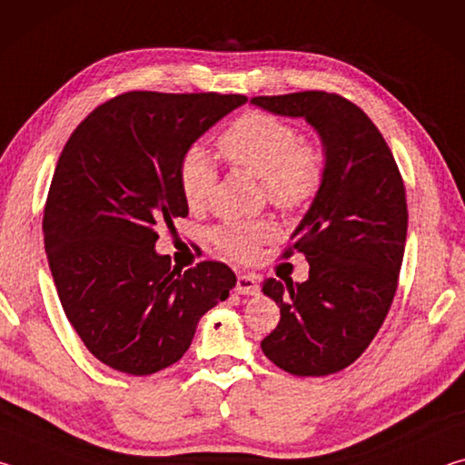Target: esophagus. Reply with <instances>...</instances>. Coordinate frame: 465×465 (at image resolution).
I'll return each instance as SVG.
<instances>
[{
    "mask_svg": "<svg viewBox=\"0 0 465 465\" xmlns=\"http://www.w3.org/2000/svg\"><path fill=\"white\" fill-rule=\"evenodd\" d=\"M235 293L238 295H256L258 293V281L254 274H238V282H235Z\"/></svg>",
    "mask_w": 465,
    "mask_h": 465,
    "instance_id": "esophagus-1",
    "label": "esophagus"
}]
</instances>
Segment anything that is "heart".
I'll use <instances>...</instances> for the list:
<instances>
[{"mask_svg":"<svg viewBox=\"0 0 465 465\" xmlns=\"http://www.w3.org/2000/svg\"><path fill=\"white\" fill-rule=\"evenodd\" d=\"M227 162L262 180L264 193L279 209L295 211L308 204L324 180V155L302 141L299 131L277 116L250 113L235 121L219 139ZM180 191L191 207H201L213 191L217 172L201 147H191L180 160ZM271 223H227L213 232L217 248L233 258H250L258 243L271 238Z\"/></svg>","mask_w":465,"mask_h":465,"instance_id":"obj_1","label":"heart"}]
</instances>
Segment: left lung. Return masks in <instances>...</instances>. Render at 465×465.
<instances>
[{
    "label": "left lung",
    "instance_id": "left-lung-1",
    "mask_svg": "<svg viewBox=\"0 0 465 465\" xmlns=\"http://www.w3.org/2000/svg\"><path fill=\"white\" fill-rule=\"evenodd\" d=\"M250 104L303 119L324 152V180L289 238L308 258L310 277L262 281V293L281 308L262 352L299 377L336 373L373 341L396 293L408 230L402 176L371 119L336 94L258 96Z\"/></svg>",
    "mask_w": 465,
    "mask_h": 465
}]
</instances>
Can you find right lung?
Here are the masks:
<instances>
[{"mask_svg":"<svg viewBox=\"0 0 465 465\" xmlns=\"http://www.w3.org/2000/svg\"><path fill=\"white\" fill-rule=\"evenodd\" d=\"M246 100L129 92L92 110L63 147L43 219L46 258L67 320L116 371L174 365L201 318L235 287L223 262L183 272L155 242L157 227L188 215L183 155Z\"/></svg>","mask_w":465,"mask_h":465,"instance_id":"right-lung-1","label":"right lung"}]
</instances>
